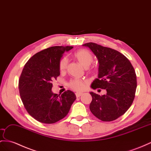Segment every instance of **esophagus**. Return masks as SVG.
Returning a JSON list of instances; mask_svg holds the SVG:
<instances>
[{
	"label": "esophagus",
	"mask_w": 151,
	"mask_h": 151,
	"mask_svg": "<svg viewBox=\"0 0 151 151\" xmlns=\"http://www.w3.org/2000/svg\"><path fill=\"white\" fill-rule=\"evenodd\" d=\"M75 94H76V98H79V97H80V96L82 95V93H80V92H76Z\"/></svg>",
	"instance_id": "esophagus-1"
}]
</instances>
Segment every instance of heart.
Here are the masks:
<instances>
[{
    "label": "heart",
    "mask_w": 151,
    "mask_h": 151,
    "mask_svg": "<svg viewBox=\"0 0 151 151\" xmlns=\"http://www.w3.org/2000/svg\"><path fill=\"white\" fill-rule=\"evenodd\" d=\"M74 56L79 62V63L85 68H87L91 65V64L93 62V57L91 53L88 52L86 50H80L77 51L75 54ZM68 59L67 57L62 58L59 63V69L60 71H64L68 67ZM96 70L93 69L92 71V73H95ZM86 82L82 80H72L69 83V86L73 90L75 91H82L86 86Z\"/></svg>",
    "instance_id": "b5f03b06"
}]
</instances>
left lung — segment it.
Segmentation results:
<instances>
[{
	"label": "left lung",
	"instance_id": "1",
	"mask_svg": "<svg viewBox=\"0 0 151 151\" xmlns=\"http://www.w3.org/2000/svg\"><path fill=\"white\" fill-rule=\"evenodd\" d=\"M82 46L90 48L99 63L98 77L91 83L93 89H106L102 96L91 92L90 110L102 121H112L126 113L134 98L137 86L135 71L127 58L117 50L94 42Z\"/></svg>",
	"mask_w": 151,
	"mask_h": 151
}]
</instances>
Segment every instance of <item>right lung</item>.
Segmentation results:
<instances>
[{"mask_svg": "<svg viewBox=\"0 0 151 151\" xmlns=\"http://www.w3.org/2000/svg\"><path fill=\"white\" fill-rule=\"evenodd\" d=\"M73 46H55L34 55L23 69L19 92L25 109L33 118L53 124L67 115L76 99L74 92L53 93L52 80L60 75L59 63L63 54Z\"/></svg>", "mask_w": 151, "mask_h": 151, "instance_id": "obj_1", "label": "right lung"}]
</instances>
